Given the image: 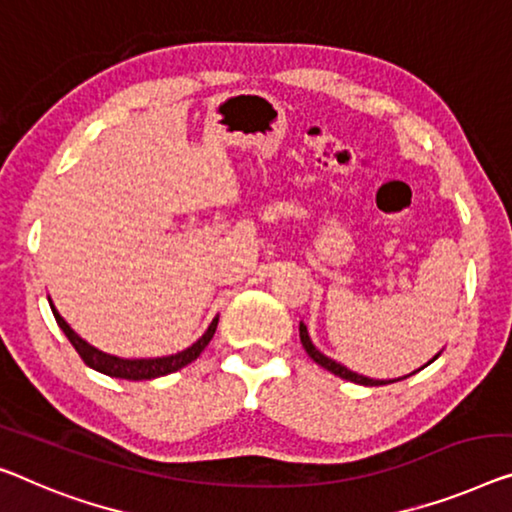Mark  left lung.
<instances>
[{"label":"left lung","instance_id":"1","mask_svg":"<svg viewBox=\"0 0 512 512\" xmlns=\"http://www.w3.org/2000/svg\"><path fill=\"white\" fill-rule=\"evenodd\" d=\"M299 335H301V342H303V349L305 352H308V356L312 358V361H315L317 365H322L324 370H329V372H333L335 377H342V379H347V381H354V384H363V386H384V384H393V381H400V379H393V381H379V379H368V377H363V375H356V372H352V370H347L345 365H340V363H335V361H331L329 356H324L322 352H319V349L312 345L310 342V335H308V329H305V324L301 322L299 324ZM437 358V356H434ZM432 358V361H434ZM430 361V363H432ZM430 363H425V365H430ZM423 365V368H425ZM411 375H414V372H411ZM402 379H407V377H402Z\"/></svg>","mask_w":512,"mask_h":512}]
</instances>
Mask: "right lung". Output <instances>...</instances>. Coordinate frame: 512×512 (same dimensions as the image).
<instances>
[{
    "instance_id": "right-lung-1",
    "label": "right lung",
    "mask_w": 512,
    "mask_h": 512,
    "mask_svg": "<svg viewBox=\"0 0 512 512\" xmlns=\"http://www.w3.org/2000/svg\"><path fill=\"white\" fill-rule=\"evenodd\" d=\"M50 308H52V315H55L59 329L64 331V335L68 340H71V345L75 347V352L80 354L82 361H85L91 370H98L103 372V375L108 377H119V379H131V381H142V379H156V377H163V375H170V372H177L181 370L183 365L193 363L197 356L204 352V347L209 345L213 333H216V326H218V317L213 319L211 326L207 329V333L202 335L200 340L195 342V345H190L188 349H183L179 354H172V356H163V358H119V356H110L101 352V349L91 347L87 340H82L78 333H75L71 326L66 324V319L59 315L55 303L50 301Z\"/></svg>"
}]
</instances>
